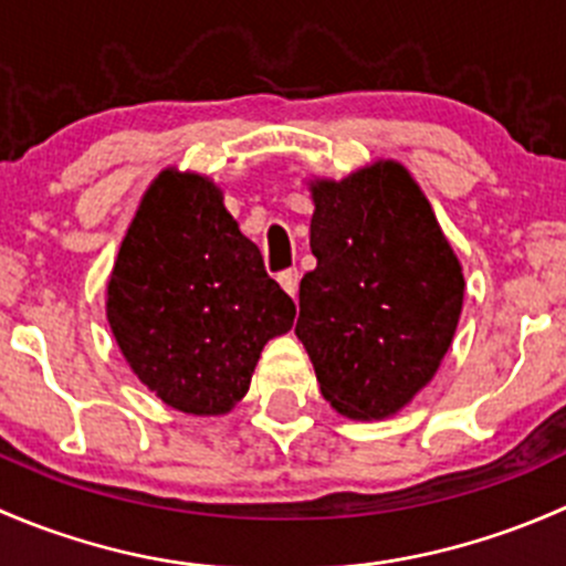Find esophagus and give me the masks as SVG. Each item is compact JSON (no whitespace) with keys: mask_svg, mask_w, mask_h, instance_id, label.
<instances>
[{"mask_svg":"<svg viewBox=\"0 0 566 566\" xmlns=\"http://www.w3.org/2000/svg\"><path fill=\"white\" fill-rule=\"evenodd\" d=\"M276 279H279V284H282L284 293H287L290 298H295V293H298V282H301L298 271H295V268H287V271L279 273Z\"/></svg>","mask_w":566,"mask_h":566,"instance_id":"1","label":"esophagus"}]
</instances>
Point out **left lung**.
Instances as JSON below:
<instances>
[{"mask_svg": "<svg viewBox=\"0 0 566 566\" xmlns=\"http://www.w3.org/2000/svg\"><path fill=\"white\" fill-rule=\"evenodd\" d=\"M315 271L301 279L295 336L319 394L356 421L389 419L441 367L465 279L413 175L394 158L310 180Z\"/></svg>", "mask_w": 566, "mask_h": 566, "instance_id": "obj_1", "label": "left lung"}]
</instances>
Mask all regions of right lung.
<instances>
[{"label":"right lung","instance_id":"add662e5","mask_svg":"<svg viewBox=\"0 0 566 566\" xmlns=\"http://www.w3.org/2000/svg\"><path fill=\"white\" fill-rule=\"evenodd\" d=\"M106 319L136 378L169 408L224 416L247 397L295 304L208 175L167 167L147 186L106 284Z\"/></svg>","mask_w":566,"mask_h":566}]
</instances>
